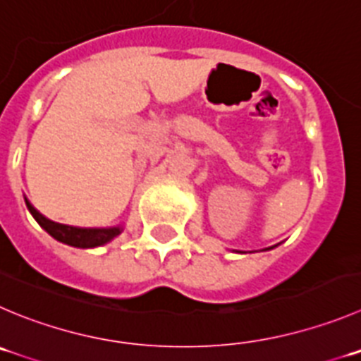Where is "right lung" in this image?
Wrapping results in <instances>:
<instances>
[{"label": "right lung", "mask_w": 361, "mask_h": 361, "mask_svg": "<svg viewBox=\"0 0 361 361\" xmlns=\"http://www.w3.org/2000/svg\"><path fill=\"white\" fill-rule=\"evenodd\" d=\"M26 207L32 212L33 218L37 219L40 226L46 230L47 234L53 235L56 241L65 243L74 248H95V246H102L115 239L116 235L122 234V226H109V228H80V226H71V225H61V223L51 221L46 216L40 214L26 198Z\"/></svg>", "instance_id": "obj_1"}]
</instances>
